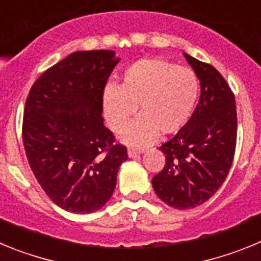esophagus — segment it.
I'll return each mask as SVG.
<instances>
[{
  "label": "esophagus",
  "instance_id": "obj_1",
  "mask_svg": "<svg viewBox=\"0 0 261 261\" xmlns=\"http://www.w3.org/2000/svg\"><path fill=\"white\" fill-rule=\"evenodd\" d=\"M142 151H144V149H136V147H129L128 155L130 156V158H133V156L138 155V154H141Z\"/></svg>",
  "mask_w": 261,
  "mask_h": 261
}]
</instances>
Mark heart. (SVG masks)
<instances>
[{
	"label": "heart",
	"mask_w": 261,
	"mask_h": 261,
	"mask_svg": "<svg viewBox=\"0 0 261 261\" xmlns=\"http://www.w3.org/2000/svg\"><path fill=\"white\" fill-rule=\"evenodd\" d=\"M200 94L195 71L161 59L135 62L123 74L120 86L108 85L103 106L108 125L123 130L138 106L140 119L124 132V141L145 145L158 133L170 136L179 132L191 119Z\"/></svg>",
	"instance_id": "obj_1"
}]
</instances>
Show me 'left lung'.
<instances>
[{
  "label": "left lung",
  "instance_id": "1",
  "mask_svg": "<svg viewBox=\"0 0 261 261\" xmlns=\"http://www.w3.org/2000/svg\"><path fill=\"white\" fill-rule=\"evenodd\" d=\"M200 80L199 105L183 128L159 146L163 168L151 179L156 196L175 209L208 201L229 174L237 146L234 93L220 71L184 53Z\"/></svg>",
  "mask_w": 261,
  "mask_h": 261
}]
</instances>
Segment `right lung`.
<instances>
[{"mask_svg":"<svg viewBox=\"0 0 261 261\" xmlns=\"http://www.w3.org/2000/svg\"><path fill=\"white\" fill-rule=\"evenodd\" d=\"M119 62L112 50H78L34 82L23 111L30 167L64 211L93 213L111 199L126 146L103 124V94Z\"/></svg>","mask_w":261,"mask_h":261,"instance_id":"1","label":"right lung"}]
</instances>
